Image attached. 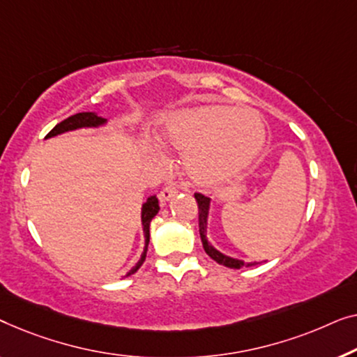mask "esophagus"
Listing matches in <instances>:
<instances>
[{
  "instance_id": "1",
  "label": "esophagus",
  "mask_w": 357,
  "mask_h": 357,
  "mask_svg": "<svg viewBox=\"0 0 357 357\" xmlns=\"http://www.w3.org/2000/svg\"><path fill=\"white\" fill-rule=\"evenodd\" d=\"M176 194H178V190L174 189L173 185H168V188H165L163 190H160V194H158V200H160V204L165 205L167 202H169V200H172Z\"/></svg>"
}]
</instances>
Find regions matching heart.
<instances>
[{
    "label": "heart",
    "instance_id": "1",
    "mask_svg": "<svg viewBox=\"0 0 357 357\" xmlns=\"http://www.w3.org/2000/svg\"><path fill=\"white\" fill-rule=\"evenodd\" d=\"M267 130L252 109L222 103L172 113L157 134L167 152L181 153V167L192 183L215 188L243 174L262 152Z\"/></svg>",
    "mask_w": 357,
    "mask_h": 357
}]
</instances>
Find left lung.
I'll return each instance as SVG.
<instances>
[{"mask_svg":"<svg viewBox=\"0 0 357 357\" xmlns=\"http://www.w3.org/2000/svg\"><path fill=\"white\" fill-rule=\"evenodd\" d=\"M195 200H197L199 205V233L200 239H202L204 250L207 252L210 257H212L215 262L220 265H225L228 268L239 270L243 267H252V265H257L259 262H244V260L229 257V255L220 252V250L215 248V245L208 241V215H210V204H212V199L205 197L202 194H194Z\"/></svg>","mask_w":357,"mask_h":357,"instance_id":"8db88e82","label":"left lung"}]
</instances>
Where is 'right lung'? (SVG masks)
I'll list each match as a JSON object with an SVG mask.
<instances>
[{
  "label": "right lung",
  "mask_w": 357,
  "mask_h": 357,
  "mask_svg": "<svg viewBox=\"0 0 357 357\" xmlns=\"http://www.w3.org/2000/svg\"><path fill=\"white\" fill-rule=\"evenodd\" d=\"M107 124H108V119L100 116L98 113H93V112L77 113V114H73V116L66 118L59 124H56V126L50 130L48 135L45 139L56 137V135H61L64 132H71V130H77V129H97V128L107 126ZM158 210H160L158 199L155 197V195H150V197L142 204V208H140V222H142V231H144V250H142V255H140V259L137 260V264H135L123 278L130 277V275H134L140 267H142L145 255H147L149 243H150V222L157 217Z\"/></svg>",
  "instance_id": "right-lung-1"
}]
</instances>
